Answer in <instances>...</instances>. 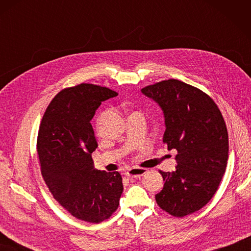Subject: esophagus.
<instances>
[{"mask_svg": "<svg viewBox=\"0 0 251 251\" xmlns=\"http://www.w3.org/2000/svg\"><path fill=\"white\" fill-rule=\"evenodd\" d=\"M147 169L145 168H139V167H132L129 168L127 172L125 173L126 177H128L129 179H134V178H139L141 176H143L146 174Z\"/></svg>", "mask_w": 251, "mask_h": 251, "instance_id": "esophagus-1", "label": "esophagus"}]
</instances>
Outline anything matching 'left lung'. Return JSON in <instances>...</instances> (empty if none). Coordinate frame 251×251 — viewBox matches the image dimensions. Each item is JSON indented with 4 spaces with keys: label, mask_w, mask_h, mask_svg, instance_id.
<instances>
[{
    "label": "left lung",
    "mask_w": 251,
    "mask_h": 251,
    "mask_svg": "<svg viewBox=\"0 0 251 251\" xmlns=\"http://www.w3.org/2000/svg\"><path fill=\"white\" fill-rule=\"evenodd\" d=\"M159 105L165 120L163 141L178 154L176 170L161 172L157 205L175 217L193 214L218 190L228 158V136L220 110L201 89L167 79L141 89Z\"/></svg>",
    "instance_id": "obj_1"
}]
</instances>
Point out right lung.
<instances>
[{"label": "right lung", "mask_w": 251, "mask_h": 251, "mask_svg": "<svg viewBox=\"0 0 251 251\" xmlns=\"http://www.w3.org/2000/svg\"><path fill=\"white\" fill-rule=\"evenodd\" d=\"M117 93L93 84L61 90L47 106L37 136L41 172L59 204L79 220L99 223L113 214L123 193L120 173L100 172L90 121L102 101Z\"/></svg>", "instance_id": "right-lung-1"}]
</instances>
